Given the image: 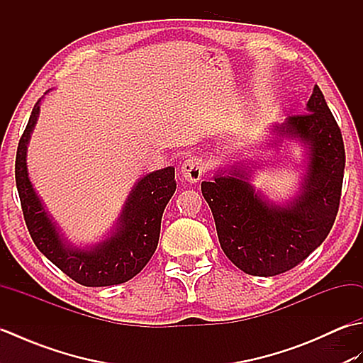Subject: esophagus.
<instances>
[{
  "label": "esophagus",
  "mask_w": 363,
  "mask_h": 363,
  "mask_svg": "<svg viewBox=\"0 0 363 363\" xmlns=\"http://www.w3.org/2000/svg\"><path fill=\"white\" fill-rule=\"evenodd\" d=\"M204 172H206L204 160L199 157H190L184 162L181 167L182 179H186L189 182H198L203 177Z\"/></svg>",
  "instance_id": "1"
}]
</instances>
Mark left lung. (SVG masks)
Masks as SVG:
<instances>
[{
	"instance_id": "left-lung-1",
	"label": "left lung",
	"mask_w": 363,
	"mask_h": 363,
	"mask_svg": "<svg viewBox=\"0 0 363 363\" xmlns=\"http://www.w3.org/2000/svg\"><path fill=\"white\" fill-rule=\"evenodd\" d=\"M267 146L295 140L306 150V172L296 195L273 203L254 189V165L220 168L212 182H201L217 226L221 250L246 274L289 272L325 242L340 204L345 146L340 128L318 86L306 113L269 129Z\"/></svg>"
}]
</instances>
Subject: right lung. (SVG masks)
Masks as SVG:
<instances>
[{"instance_id": "right-lung-1", "label": "right lung", "mask_w": 363, "mask_h": 363, "mask_svg": "<svg viewBox=\"0 0 363 363\" xmlns=\"http://www.w3.org/2000/svg\"><path fill=\"white\" fill-rule=\"evenodd\" d=\"M40 101L42 98L30 112L15 159V181L30 237L46 259L86 287H106L133 279L157 248L162 213L176 190L174 168L167 167L142 176L130 190L111 233L95 245L76 246L60 233L29 179L28 143L40 112Z\"/></svg>"}]
</instances>
